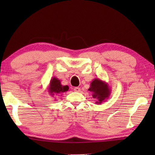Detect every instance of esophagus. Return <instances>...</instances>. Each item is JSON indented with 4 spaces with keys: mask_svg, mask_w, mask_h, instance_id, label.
Wrapping results in <instances>:
<instances>
[{
    "mask_svg": "<svg viewBox=\"0 0 155 155\" xmlns=\"http://www.w3.org/2000/svg\"><path fill=\"white\" fill-rule=\"evenodd\" d=\"M74 91L75 92H78V93H79V92L81 91V88L80 87H74Z\"/></svg>",
    "mask_w": 155,
    "mask_h": 155,
    "instance_id": "obj_1",
    "label": "esophagus"
}]
</instances>
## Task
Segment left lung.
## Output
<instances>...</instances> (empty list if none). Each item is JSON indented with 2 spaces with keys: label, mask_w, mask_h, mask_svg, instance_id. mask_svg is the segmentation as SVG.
Returning a JSON list of instances; mask_svg holds the SVG:
<instances>
[{
  "label": "left lung",
  "mask_w": 155,
  "mask_h": 155,
  "mask_svg": "<svg viewBox=\"0 0 155 155\" xmlns=\"http://www.w3.org/2000/svg\"><path fill=\"white\" fill-rule=\"evenodd\" d=\"M96 99L97 104H102L108 99L110 94V88L107 83L101 80L100 78H94L91 83L90 88L88 89Z\"/></svg>",
  "instance_id": "8db88e82"
}]
</instances>
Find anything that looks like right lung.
Instances as JSON below:
<instances>
[{"instance_id":"add662e5","label":"right lung","mask_w":155,"mask_h":155,"mask_svg":"<svg viewBox=\"0 0 155 155\" xmlns=\"http://www.w3.org/2000/svg\"><path fill=\"white\" fill-rule=\"evenodd\" d=\"M68 89L69 87L67 85L62 86L60 80L56 77H52L51 79L50 83H49L48 92L50 94V95H51V97H54L56 96V95L63 93L66 91H68Z\"/></svg>"}]
</instances>
